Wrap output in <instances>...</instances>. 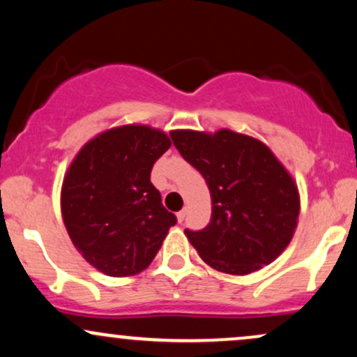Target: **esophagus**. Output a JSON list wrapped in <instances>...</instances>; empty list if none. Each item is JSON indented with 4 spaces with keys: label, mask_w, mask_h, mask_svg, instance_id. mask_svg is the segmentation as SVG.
Listing matches in <instances>:
<instances>
[{
    "label": "esophagus",
    "mask_w": 357,
    "mask_h": 357,
    "mask_svg": "<svg viewBox=\"0 0 357 357\" xmlns=\"http://www.w3.org/2000/svg\"><path fill=\"white\" fill-rule=\"evenodd\" d=\"M176 216H178V221H179V223H183L184 218H186V210H181V211H179L178 215H176Z\"/></svg>",
    "instance_id": "obj_1"
}]
</instances>
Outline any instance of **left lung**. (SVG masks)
Instances as JSON below:
<instances>
[{"mask_svg":"<svg viewBox=\"0 0 357 357\" xmlns=\"http://www.w3.org/2000/svg\"><path fill=\"white\" fill-rule=\"evenodd\" d=\"M171 137L210 188L208 227L184 230L198 255L230 275H247L272 264L292 240L301 198L270 147L230 129L173 130Z\"/></svg>","mask_w":357,"mask_h":357,"instance_id":"obj_1","label":"left lung"}]
</instances>
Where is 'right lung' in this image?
Instances as JSON below:
<instances>
[{
  "label": "right lung",
  "mask_w": 357,
  "mask_h": 357,
  "mask_svg": "<svg viewBox=\"0 0 357 357\" xmlns=\"http://www.w3.org/2000/svg\"><path fill=\"white\" fill-rule=\"evenodd\" d=\"M171 147L166 132L129 124L104 130L75 155L61 184V218L72 243L109 277L149 267L176 216L151 183Z\"/></svg>",
  "instance_id": "add662e5"
}]
</instances>
